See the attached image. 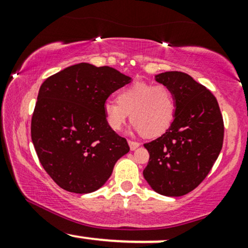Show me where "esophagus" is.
<instances>
[{"mask_svg":"<svg viewBox=\"0 0 248 248\" xmlns=\"http://www.w3.org/2000/svg\"><path fill=\"white\" fill-rule=\"evenodd\" d=\"M128 144H129V148H130V150H135L136 148H139L140 147V143H139V142H135V141H128Z\"/></svg>","mask_w":248,"mask_h":248,"instance_id":"34e87169","label":"esophagus"}]
</instances>
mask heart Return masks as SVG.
<instances>
[{
  "instance_id": "b5f03b06",
  "label": "heart",
  "mask_w": 248,
  "mask_h": 248,
  "mask_svg": "<svg viewBox=\"0 0 248 248\" xmlns=\"http://www.w3.org/2000/svg\"><path fill=\"white\" fill-rule=\"evenodd\" d=\"M176 102L170 88L163 84L135 82L121 91L118 100H107L104 115L108 127L120 130L130 113L133 128L147 138L163 134L175 118Z\"/></svg>"
}]
</instances>
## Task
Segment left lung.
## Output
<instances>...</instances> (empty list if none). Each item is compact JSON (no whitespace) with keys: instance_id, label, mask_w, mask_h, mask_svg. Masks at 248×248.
<instances>
[{"instance_id":"left-lung-1","label":"left lung","mask_w":248,"mask_h":248,"mask_svg":"<svg viewBox=\"0 0 248 248\" xmlns=\"http://www.w3.org/2000/svg\"><path fill=\"white\" fill-rule=\"evenodd\" d=\"M155 80L170 88L176 110L167 132L144 144L149 162L143 177L154 191L179 197L197 187L218 158L223 116L215 95L186 73L170 71Z\"/></svg>"}]
</instances>
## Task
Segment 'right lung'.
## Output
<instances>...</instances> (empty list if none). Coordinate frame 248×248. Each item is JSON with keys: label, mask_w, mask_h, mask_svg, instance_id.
<instances>
[{"label": "right lung", "mask_w": 248, "mask_h": 248, "mask_svg": "<svg viewBox=\"0 0 248 248\" xmlns=\"http://www.w3.org/2000/svg\"><path fill=\"white\" fill-rule=\"evenodd\" d=\"M132 78L109 66L72 65L49 77L39 88L31 140L45 171L62 189L98 190L116 161L129 152L126 139L106 124L108 96Z\"/></svg>", "instance_id": "add662e5"}]
</instances>
